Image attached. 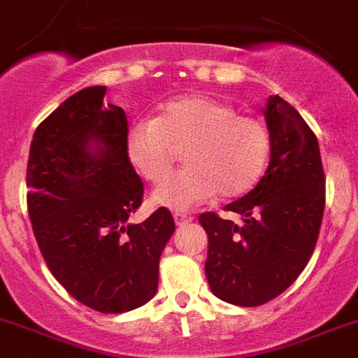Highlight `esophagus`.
<instances>
[{
	"label": "esophagus",
	"mask_w": 358,
	"mask_h": 358,
	"mask_svg": "<svg viewBox=\"0 0 358 358\" xmlns=\"http://www.w3.org/2000/svg\"><path fill=\"white\" fill-rule=\"evenodd\" d=\"M173 220H176L177 227H182V225H188V223H192V221H194V217L188 214H182V212H176V214H173Z\"/></svg>",
	"instance_id": "obj_1"
}]
</instances>
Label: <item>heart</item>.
<instances>
[{"label": "heart", "instance_id": "obj_1", "mask_svg": "<svg viewBox=\"0 0 358 358\" xmlns=\"http://www.w3.org/2000/svg\"><path fill=\"white\" fill-rule=\"evenodd\" d=\"M185 150V172L159 186L153 197L173 210H190L217 196L249 194L267 170L271 131L252 115L208 96H181L155 119L133 122L126 133L129 162L152 185L172 173Z\"/></svg>", "mask_w": 358, "mask_h": 358}]
</instances>
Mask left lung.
<instances>
[{
	"label": "left lung",
	"instance_id": "1",
	"mask_svg": "<svg viewBox=\"0 0 358 358\" xmlns=\"http://www.w3.org/2000/svg\"><path fill=\"white\" fill-rule=\"evenodd\" d=\"M271 159L252 192L229 203L241 221L199 215L208 236L205 273L210 291L229 303L256 307L282 294L300 276L320 234L326 173L317 135L296 109L268 96Z\"/></svg>",
	"mask_w": 358,
	"mask_h": 358
}]
</instances>
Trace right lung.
<instances>
[{
	"label": "right lung",
	"instance_id": "1",
	"mask_svg": "<svg viewBox=\"0 0 358 358\" xmlns=\"http://www.w3.org/2000/svg\"><path fill=\"white\" fill-rule=\"evenodd\" d=\"M104 94V85L85 87L38 126L27 210L52 276L80 303L117 315L155 296L176 221L161 206L143 223H128L144 185L126 153V113Z\"/></svg>",
	"mask_w": 358,
	"mask_h": 358
}]
</instances>
